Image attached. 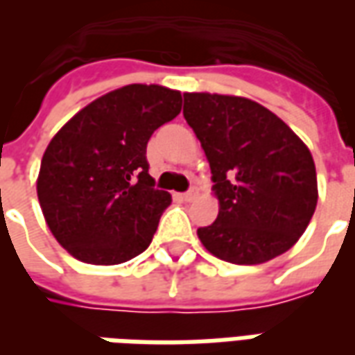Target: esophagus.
<instances>
[{
  "label": "esophagus",
  "instance_id": "obj_1",
  "mask_svg": "<svg viewBox=\"0 0 355 355\" xmlns=\"http://www.w3.org/2000/svg\"><path fill=\"white\" fill-rule=\"evenodd\" d=\"M193 196H196V190H193V188H190V190H188V192L180 193V198H182V200H184V201L193 200Z\"/></svg>",
  "mask_w": 355,
  "mask_h": 355
}]
</instances>
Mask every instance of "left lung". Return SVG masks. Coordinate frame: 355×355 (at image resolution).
Segmentation results:
<instances>
[{
    "label": "left lung",
    "mask_w": 355,
    "mask_h": 355,
    "mask_svg": "<svg viewBox=\"0 0 355 355\" xmlns=\"http://www.w3.org/2000/svg\"><path fill=\"white\" fill-rule=\"evenodd\" d=\"M186 121L213 173L218 216L198 228L209 253L262 264L295 245L318 203L312 154L289 125L259 102L184 93Z\"/></svg>",
    "instance_id": "8db88e82"
}]
</instances>
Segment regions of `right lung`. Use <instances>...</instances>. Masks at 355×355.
I'll return each instance as SVG.
<instances>
[{"label":"right lung","mask_w":355,"mask_h":355,"mask_svg":"<svg viewBox=\"0 0 355 355\" xmlns=\"http://www.w3.org/2000/svg\"><path fill=\"white\" fill-rule=\"evenodd\" d=\"M162 85H125L80 110L53 137L37 177L49 230L78 261L121 264L154 238L171 193L155 190L146 144L180 114Z\"/></svg>","instance_id":"1"}]
</instances>
